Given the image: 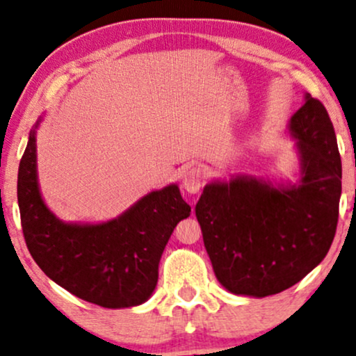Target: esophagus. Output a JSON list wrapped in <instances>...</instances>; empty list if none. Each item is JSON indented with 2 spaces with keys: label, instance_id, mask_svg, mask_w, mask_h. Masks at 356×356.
<instances>
[{
  "label": "esophagus",
  "instance_id": "34e87169",
  "mask_svg": "<svg viewBox=\"0 0 356 356\" xmlns=\"http://www.w3.org/2000/svg\"><path fill=\"white\" fill-rule=\"evenodd\" d=\"M204 186V172L199 168L188 169L182 177V187L188 193H197Z\"/></svg>",
  "mask_w": 356,
  "mask_h": 356
}]
</instances>
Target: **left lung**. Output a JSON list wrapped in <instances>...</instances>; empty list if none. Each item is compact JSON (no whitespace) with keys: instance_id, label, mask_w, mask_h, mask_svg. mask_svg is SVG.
I'll return each mask as SVG.
<instances>
[{"instance_id":"left-lung-1","label":"left lung","mask_w":356,"mask_h":356,"mask_svg":"<svg viewBox=\"0 0 356 356\" xmlns=\"http://www.w3.org/2000/svg\"><path fill=\"white\" fill-rule=\"evenodd\" d=\"M289 128L299 141L298 186L213 182L195 205L215 276L233 294L266 298L289 289L334 241L341 193L334 124L322 102L307 95Z\"/></svg>"}]
</instances>
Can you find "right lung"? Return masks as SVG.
<instances>
[{
  "mask_svg": "<svg viewBox=\"0 0 356 356\" xmlns=\"http://www.w3.org/2000/svg\"><path fill=\"white\" fill-rule=\"evenodd\" d=\"M17 204L22 235L38 266L74 296L108 309L149 299L175 225L191 215L179 187L169 186L108 223H62L40 199L34 129L19 163Z\"/></svg>",
  "mask_w": 356,
  "mask_h": 356,
  "instance_id": "add662e5",
  "label": "right lung"
}]
</instances>
